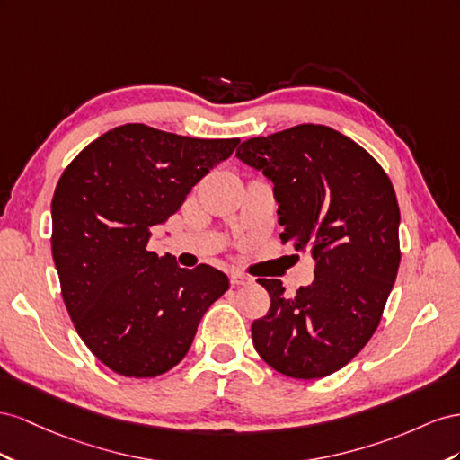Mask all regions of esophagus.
I'll use <instances>...</instances> for the list:
<instances>
[{
  "instance_id": "34e87169",
  "label": "esophagus",
  "mask_w": 460,
  "mask_h": 460,
  "mask_svg": "<svg viewBox=\"0 0 460 460\" xmlns=\"http://www.w3.org/2000/svg\"><path fill=\"white\" fill-rule=\"evenodd\" d=\"M229 279H231V285H246V283H251L252 279L248 278V275H244V273H241V271H231L229 273Z\"/></svg>"
}]
</instances>
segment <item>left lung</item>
<instances>
[{
  "label": "left lung",
  "instance_id": "obj_1",
  "mask_svg": "<svg viewBox=\"0 0 460 460\" xmlns=\"http://www.w3.org/2000/svg\"><path fill=\"white\" fill-rule=\"evenodd\" d=\"M237 157L273 182L279 239L316 260L314 281L291 298L279 279H258L271 305L252 323L254 349L283 376H330L368 343L395 283V189L360 144L325 125L248 138Z\"/></svg>",
  "mask_w": 460,
  "mask_h": 460
}]
</instances>
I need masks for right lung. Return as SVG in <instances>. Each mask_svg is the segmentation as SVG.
<instances>
[{"instance_id":"1","label":"right lung","mask_w":460,"mask_h":460,"mask_svg":"<svg viewBox=\"0 0 460 460\" xmlns=\"http://www.w3.org/2000/svg\"><path fill=\"white\" fill-rule=\"evenodd\" d=\"M239 138H190L142 123L98 137L65 167L51 200V254L76 333L125 377H155L189 352L227 275L179 268L148 248Z\"/></svg>"}]
</instances>
